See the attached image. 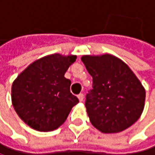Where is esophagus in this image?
Returning a JSON list of instances; mask_svg holds the SVG:
<instances>
[{"label": "esophagus", "instance_id": "obj_1", "mask_svg": "<svg viewBox=\"0 0 155 155\" xmlns=\"http://www.w3.org/2000/svg\"><path fill=\"white\" fill-rule=\"evenodd\" d=\"M84 94H80L78 95V99H79V101H80V102H83V101H84Z\"/></svg>", "mask_w": 155, "mask_h": 155}]
</instances>
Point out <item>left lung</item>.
Segmentation results:
<instances>
[{
	"instance_id": "8db88e82",
	"label": "left lung",
	"mask_w": 155,
	"mask_h": 155,
	"mask_svg": "<svg viewBox=\"0 0 155 155\" xmlns=\"http://www.w3.org/2000/svg\"><path fill=\"white\" fill-rule=\"evenodd\" d=\"M82 61L93 77L85 106L92 124L104 134L120 133L141 116L145 89L121 59L106 53L84 55Z\"/></svg>"
}]
</instances>
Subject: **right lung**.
<instances>
[{
  "mask_svg": "<svg viewBox=\"0 0 155 155\" xmlns=\"http://www.w3.org/2000/svg\"><path fill=\"white\" fill-rule=\"evenodd\" d=\"M76 55L54 53L31 63L12 85V103L19 117L31 128L50 132L59 128L79 103L64 74Z\"/></svg>",
  "mask_w": 155,
  "mask_h": 155,
  "instance_id": "add662e5",
  "label": "right lung"
}]
</instances>
